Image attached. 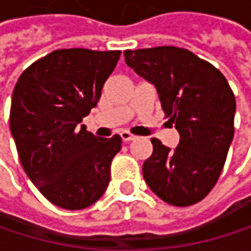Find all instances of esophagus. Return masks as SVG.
Listing matches in <instances>:
<instances>
[{"mask_svg": "<svg viewBox=\"0 0 251 251\" xmlns=\"http://www.w3.org/2000/svg\"><path fill=\"white\" fill-rule=\"evenodd\" d=\"M121 138H122L124 142H129V141H132L135 136H133L132 133H129L127 130H124V132H121Z\"/></svg>", "mask_w": 251, "mask_h": 251, "instance_id": "obj_1", "label": "esophagus"}]
</instances>
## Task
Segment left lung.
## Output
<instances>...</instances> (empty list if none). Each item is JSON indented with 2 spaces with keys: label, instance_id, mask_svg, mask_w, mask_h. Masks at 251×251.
Returning a JSON list of instances; mask_svg holds the SVG:
<instances>
[{
  "label": "left lung",
  "instance_id": "obj_1",
  "mask_svg": "<svg viewBox=\"0 0 251 251\" xmlns=\"http://www.w3.org/2000/svg\"><path fill=\"white\" fill-rule=\"evenodd\" d=\"M125 62L151 82L180 135L175 150L152 138L142 166L148 187L164 202L189 206L215 186L234 136L235 97L226 76L187 49L125 50Z\"/></svg>",
  "mask_w": 251,
  "mask_h": 251
}]
</instances>
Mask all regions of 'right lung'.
Listing matches in <instances>:
<instances>
[{
    "instance_id": "add662e5",
    "label": "right lung",
    "mask_w": 251,
    "mask_h": 251,
    "mask_svg": "<svg viewBox=\"0 0 251 251\" xmlns=\"http://www.w3.org/2000/svg\"><path fill=\"white\" fill-rule=\"evenodd\" d=\"M121 50L58 49L20 75L10 129L25 175L53 205L76 211L97 202L121 151L119 135L94 136L81 125L101 96Z\"/></svg>"
}]
</instances>
